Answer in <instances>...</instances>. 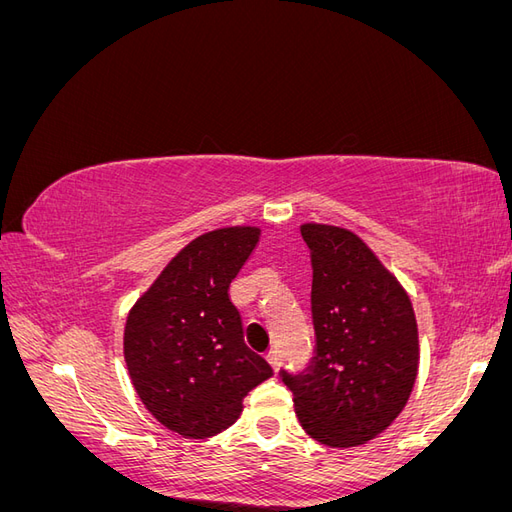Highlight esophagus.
<instances>
[{"instance_id": "esophagus-1", "label": "esophagus", "mask_w": 512, "mask_h": 512, "mask_svg": "<svg viewBox=\"0 0 512 512\" xmlns=\"http://www.w3.org/2000/svg\"><path fill=\"white\" fill-rule=\"evenodd\" d=\"M267 361L271 363V367L277 371V369H280V365H282V359H280V352H277V350H269L267 352Z\"/></svg>"}]
</instances>
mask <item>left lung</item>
<instances>
[{"label":"left lung","instance_id":"8db88e82","mask_svg":"<svg viewBox=\"0 0 512 512\" xmlns=\"http://www.w3.org/2000/svg\"><path fill=\"white\" fill-rule=\"evenodd\" d=\"M312 252L314 356L280 369L301 427L314 440L365 444L404 410L418 371V329L408 292L354 232L303 224Z\"/></svg>","mask_w":512,"mask_h":512}]
</instances>
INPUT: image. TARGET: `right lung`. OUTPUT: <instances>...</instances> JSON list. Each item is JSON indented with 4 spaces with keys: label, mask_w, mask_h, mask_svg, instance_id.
Here are the masks:
<instances>
[{
    "label": "right lung",
    "mask_w": 512,
    "mask_h": 512,
    "mask_svg": "<svg viewBox=\"0 0 512 512\" xmlns=\"http://www.w3.org/2000/svg\"><path fill=\"white\" fill-rule=\"evenodd\" d=\"M258 235L252 226L200 235L128 314L123 354L134 389L162 425L185 438L230 427L243 397L273 376L271 365L247 348L228 292Z\"/></svg>",
    "instance_id": "obj_1"
}]
</instances>
